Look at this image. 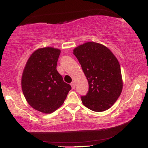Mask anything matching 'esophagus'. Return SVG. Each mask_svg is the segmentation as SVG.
I'll use <instances>...</instances> for the list:
<instances>
[{
	"label": "esophagus",
	"instance_id": "34e87169",
	"mask_svg": "<svg viewBox=\"0 0 148 148\" xmlns=\"http://www.w3.org/2000/svg\"><path fill=\"white\" fill-rule=\"evenodd\" d=\"M71 85L72 86V88H73V89L75 88V83L74 82H72V83H71Z\"/></svg>",
	"mask_w": 148,
	"mask_h": 148
}]
</instances>
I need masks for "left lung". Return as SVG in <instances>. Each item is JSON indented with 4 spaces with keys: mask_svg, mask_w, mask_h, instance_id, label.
Instances as JSON below:
<instances>
[{
    "mask_svg": "<svg viewBox=\"0 0 148 148\" xmlns=\"http://www.w3.org/2000/svg\"><path fill=\"white\" fill-rule=\"evenodd\" d=\"M88 83V91L82 96L83 104L90 110L101 112L109 109L122 92L120 66L109 48L88 42L74 50Z\"/></svg>",
    "mask_w": 148,
    "mask_h": 148,
    "instance_id": "8db88e82",
    "label": "left lung"
}]
</instances>
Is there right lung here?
Returning <instances> with one entry per match:
<instances>
[{"label":"right lung","instance_id":"right-lung-1","mask_svg":"<svg viewBox=\"0 0 148 148\" xmlns=\"http://www.w3.org/2000/svg\"><path fill=\"white\" fill-rule=\"evenodd\" d=\"M61 51L42 48L32 53L24 69L21 85L29 106L51 113L62 106L71 86L63 81L56 67Z\"/></svg>","mask_w":148,"mask_h":148}]
</instances>
